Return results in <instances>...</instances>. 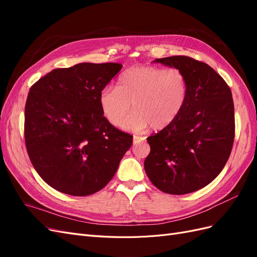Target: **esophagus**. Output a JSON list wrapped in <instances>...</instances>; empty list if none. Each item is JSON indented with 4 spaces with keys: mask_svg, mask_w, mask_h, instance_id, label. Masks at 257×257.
<instances>
[{
    "mask_svg": "<svg viewBox=\"0 0 257 257\" xmlns=\"http://www.w3.org/2000/svg\"><path fill=\"white\" fill-rule=\"evenodd\" d=\"M143 141H144L143 137L134 135V137H133V144H134V145H137V144H139V143L143 142Z\"/></svg>",
    "mask_w": 257,
    "mask_h": 257,
    "instance_id": "esophagus-1",
    "label": "esophagus"
}]
</instances>
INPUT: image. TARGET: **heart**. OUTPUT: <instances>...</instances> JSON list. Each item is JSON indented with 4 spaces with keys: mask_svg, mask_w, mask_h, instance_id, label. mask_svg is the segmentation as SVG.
I'll use <instances>...</instances> for the list:
<instances>
[{
    "mask_svg": "<svg viewBox=\"0 0 257 257\" xmlns=\"http://www.w3.org/2000/svg\"><path fill=\"white\" fill-rule=\"evenodd\" d=\"M189 82L178 68L139 65L126 69L116 88L107 87L99 95L106 120L121 125L134 104L136 110L124 123L127 131L141 132L150 126L161 131L173 124L186 104Z\"/></svg>",
    "mask_w": 257,
    "mask_h": 257,
    "instance_id": "heart-1",
    "label": "heart"
}]
</instances>
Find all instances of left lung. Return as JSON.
<instances>
[{
    "label": "left lung",
    "mask_w": 257,
    "mask_h": 257,
    "mask_svg": "<svg viewBox=\"0 0 257 257\" xmlns=\"http://www.w3.org/2000/svg\"><path fill=\"white\" fill-rule=\"evenodd\" d=\"M154 62L182 71L189 95L177 120L147 138L145 170L159 190L183 195L208 185L224 168L235 138L231 91L212 67L185 56Z\"/></svg>",
    "instance_id": "left-lung-1"
}]
</instances>
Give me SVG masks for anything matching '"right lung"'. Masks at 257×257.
<instances>
[{
    "mask_svg": "<svg viewBox=\"0 0 257 257\" xmlns=\"http://www.w3.org/2000/svg\"><path fill=\"white\" fill-rule=\"evenodd\" d=\"M119 63H79L53 69L30 89L25 138L31 163L51 188L88 196L107 185L133 136L103 115L100 92Z\"/></svg>",
    "mask_w": 257,
    "mask_h": 257,
    "instance_id": "obj_1",
    "label": "right lung"
}]
</instances>
